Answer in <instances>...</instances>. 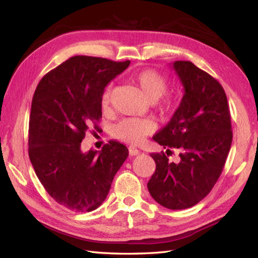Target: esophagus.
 Listing matches in <instances>:
<instances>
[{
    "instance_id": "obj_1",
    "label": "esophagus",
    "mask_w": 258,
    "mask_h": 258,
    "mask_svg": "<svg viewBox=\"0 0 258 258\" xmlns=\"http://www.w3.org/2000/svg\"><path fill=\"white\" fill-rule=\"evenodd\" d=\"M128 153L131 156H135V155H139L140 154V151L136 149L135 146H130L128 147Z\"/></svg>"
}]
</instances>
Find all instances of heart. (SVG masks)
Segmentation results:
<instances>
[{"label":"heart","instance_id":"heart-1","mask_svg":"<svg viewBox=\"0 0 258 258\" xmlns=\"http://www.w3.org/2000/svg\"><path fill=\"white\" fill-rule=\"evenodd\" d=\"M133 83L138 87L141 94L145 100L154 103L165 94L168 87V81L165 75L161 74L155 70L146 69L142 70L133 76ZM112 86L108 85L102 94V106L106 108L109 105ZM177 97L167 96L164 100L158 111L164 116L173 113L176 107ZM155 126L152 122L143 118H125L114 126L113 135L115 138L131 144H140L145 139V136L154 132Z\"/></svg>","mask_w":258,"mask_h":258}]
</instances>
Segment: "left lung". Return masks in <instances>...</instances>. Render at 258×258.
<instances>
[{
    "mask_svg": "<svg viewBox=\"0 0 258 258\" xmlns=\"http://www.w3.org/2000/svg\"><path fill=\"white\" fill-rule=\"evenodd\" d=\"M172 68L184 87L178 108L153 140L166 152L152 153L156 169L147 183L150 194L168 210H185L210 193L225 165L233 132L225 91L189 61ZM173 150L179 162L168 161Z\"/></svg>",
    "mask_w": 258,
    "mask_h": 258,
    "instance_id": "1",
    "label": "left lung"
}]
</instances>
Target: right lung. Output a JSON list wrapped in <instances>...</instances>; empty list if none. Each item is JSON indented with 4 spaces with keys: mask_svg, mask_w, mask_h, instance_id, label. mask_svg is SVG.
<instances>
[{
    "mask_svg": "<svg viewBox=\"0 0 258 258\" xmlns=\"http://www.w3.org/2000/svg\"><path fill=\"white\" fill-rule=\"evenodd\" d=\"M130 61L76 55L43 76L32 100L29 156L52 199L70 211L92 212L105 201L128 150L109 141L83 153L86 131L102 117V94Z\"/></svg>",
    "mask_w": 258,
    "mask_h": 258,
    "instance_id": "add662e5",
    "label": "right lung"
}]
</instances>
